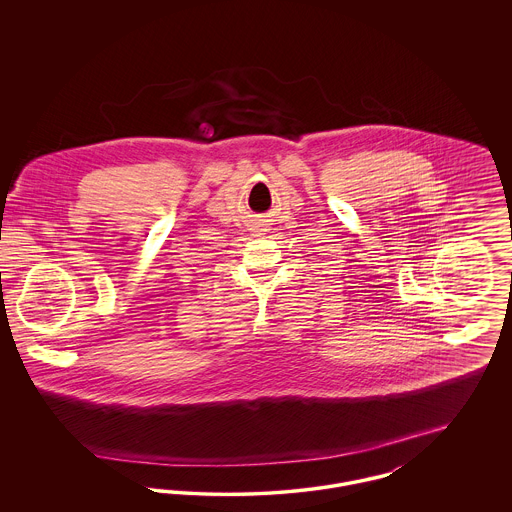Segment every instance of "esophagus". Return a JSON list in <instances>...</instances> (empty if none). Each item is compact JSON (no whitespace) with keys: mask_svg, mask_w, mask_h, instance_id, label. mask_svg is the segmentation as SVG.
<instances>
[{"mask_svg":"<svg viewBox=\"0 0 512 512\" xmlns=\"http://www.w3.org/2000/svg\"><path fill=\"white\" fill-rule=\"evenodd\" d=\"M255 230H257V232H267V230H265V224L259 222V220L255 222Z\"/></svg>","mask_w":512,"mask_h":512,"instance_id":"1","label":"esophagus"}]
</instances>
